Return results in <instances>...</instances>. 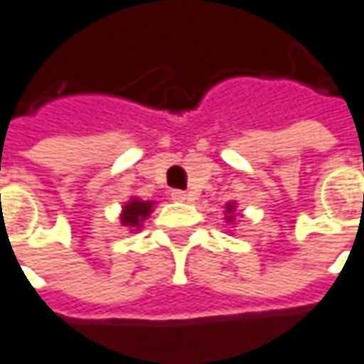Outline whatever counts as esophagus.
Masks as SVG:
<instances>
[{"label":"esophagus","mask_w":364,"mask_h":364,"mask_svg":"<svg viewBox=\"0 0 364 364\" xmlns=\"http://www.w3.org/2000/svg\"><path fill=\"white\" fill-rule=\"evenodd\" d=\"M171 200H177V203H185V200H189V195L185 193V191H171Z\"/></svg>","instance_id":"34e87169"}]
</instances>
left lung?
Returning <instances> with one entry per match:
<instances>
[{"mask_svg":"<svg viewBox=\"0 0 364 364\" xmlns=\"http://www.w3.org/2000/svg\"><path fill=\"white\" fill-rule=\"evenodd\" d=\"M236 217H242L240 213H236V203L235 200H230V203H226L225 205V220L228 225H232L236 220Z\"/></svg>","mask_w":364,"mask_h":364,"instance_id":"left-lung-1","label":"left lung"}]
</instances>
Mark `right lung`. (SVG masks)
<instances>
[{"label": "right lung", "instance_id": "add662e5", "mask_svg": "<svg viewBox=\"0 0 364 364\" xmlns=\"http://www.w3.org/2000/svg\"><path fill=\"white\" fill-rule=\"evenodd\" d=\"M154 207H156V200H141L139 197H132L122 207L120 225L129 228L132 232H136L144 226V220L151 215Z\"/></svg>", "mask_w": 364, "mask_h": 364}]
</instances>
